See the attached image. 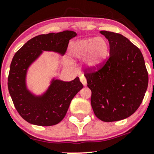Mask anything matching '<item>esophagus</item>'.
I'll list each match as a JSON object with an SVG mask.
<instances>
[{"mask_svg": "<svg viewBox=\"0 0 154 154\" xmlns=\"http://www.w3.org/2000/svg\"><path fill=\"white\" fill-rule=\"evenodd\" d=\"M79 79H80V82H82V84L83 85V86H84V87L87 86V79H86V78L84 77V76L83 75L80 76Z\"/></svg>", "mask_w": 154, "mask_h": 154, "instance_id": "34e87169", "label": "esophagus"}]
</instances>
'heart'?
Masks as SVG:
<instances>
[{
	"label": "heart",
	"instance_id": "1",
	"mask_svg": "<svg viewBox=\"0 0 154 154\" xmlns=\"http://www.w3.org/2000/svg\"><path fill=\"white\" fill-rule=\"evenodd\" d=\"M109 52L107 40L103 37L86 38L70 44L69 54L73 60L85 58V65L90 71H96L105 62Z\"/></svg>",
	"mask_w": 154,
	"mask_h": 154
}]
</instances>
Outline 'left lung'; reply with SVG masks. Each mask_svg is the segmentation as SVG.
Masks as SVG:
<instances>
[{
  "label": "left lung",
  "mask_w": 154,
  "mask_h": 154,
  "mask_svg": "<svg viewBox=\"0 0 154 154\" xmlns=\"http://www.w3.org/2000/svg\"><path fill=\"white\" fill-rule=\"evenodd\" d=\"M109 40L105 65L85 74L95 115L103 122L126 119L138 109L148 88V75L142 53L123 35L100 31Z\"/></svg>",
  "instance_id": "left-lung-1"
}]
</instances>
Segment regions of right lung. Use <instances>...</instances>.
<instances>
[{
  "label": "right lung",
  "mask_w": 154,
  "mask_h": 154,
  "mask_svg": "<svg viewBox=\"0 0 154 154\" xmlns=\"http://www.w3.org/2000/svg\"><path fill=\"white\" fill-rule=\"evenodd\" d=\"M77 33L63 31L40 35L30 39L16 53L10 66L8 88L14 106L27 122L39 126H52L66 115L74 97L83 88L79 77L70 82L51 78L41 94H36L27 85V73L43 51L62 56L69 41Z\"/></svg>",
  "instance_id": "obj_1"
}]
</instances>
